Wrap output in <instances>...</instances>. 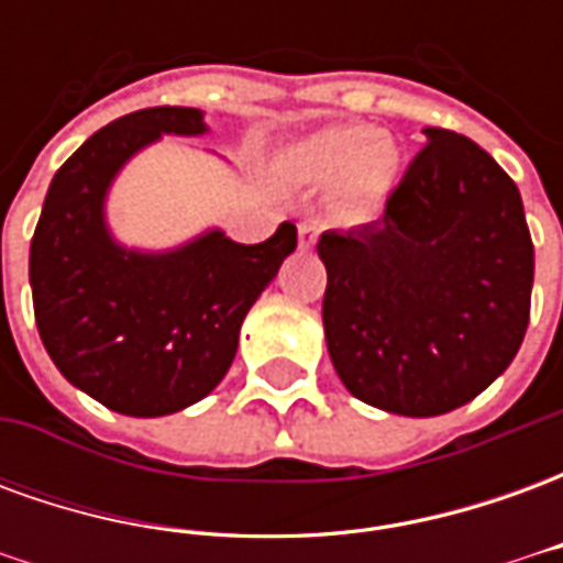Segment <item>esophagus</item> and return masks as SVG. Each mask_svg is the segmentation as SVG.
<instances>
[{
	"label": "esophagus",
	"instance_id": "obj_1",
	"mask_svg": "<svg viewBox=\"0 0 563 563\" xmlns=\"http://www.w3.org/2000/svg\"><path fill=\"white\" fill-rule=\"evenodd\" d=\"M317 238H319L317 222H301V225H298V246H301V250H310V246L317 244Z\"/></svg>",
	"mask_w": 563,
	"mask_h": 563
}]
</instances>
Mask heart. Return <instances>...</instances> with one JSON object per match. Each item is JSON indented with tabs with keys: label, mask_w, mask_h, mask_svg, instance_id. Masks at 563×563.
Listing matches in <instances>:
<instances>
[{
	"label": "heart",
	"mask_w": 563,
	"mask_h": 563,
	"mask_svg": "<svg viewBox=\"0 0 563 563\" xmlns=\"http://www.w3.org/2000/svg\"><path fill=\"white\" fill-rule=\"evenodd\" d=\"M286 165L305 184H334V205L346 220H367L398 184L401 150L362 123H334L298 141Z\"/></svg>",
	"instance_id": "1"
}]
</instances>
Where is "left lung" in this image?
Segmentation results:
<instances>
[{
	"label": "left lung",
	"instance_id": "left-lung-1",
	"mask_svg": "<svg viewBox=\"0 0 563 563\" xmlns=\"http://www.w3.org/2000/svg\"><path fill=\"white\" fill-rule=\"evenodd\" d=\"M424 135L383 217L317 244L334 371L358 401L398 416L473 401L516 358L531 319L519 186L471 139Z\"/></svg>",
	"mask_w": 563,
	"mask_h": 563
}]
</instances>
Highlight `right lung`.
Wrapping results in <instances>:
<instances>
[{
	"mask_svg": "<svg viewBox=\"0 0 563 563\" xmlns=\"http://www.w3.org/2000/svg\"><path fill=\"white\" fill-rule=\"evenodd\" d=\"M198 108H144L99 129L54 174L30 246L35 325L59 374L126 416H168L225 377L246 310L298 244L283 222L262 244L201 234L174 253H135L104 229L120 165L165 132L201 135Z\"/></svg>",
	"mask_w": 563,
	"mask_h": 563,
	"instance_id": "obj_1",
	"label": "right lung"
}]
</instances>
